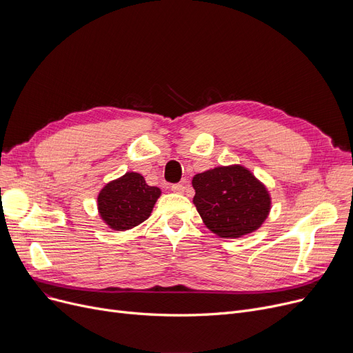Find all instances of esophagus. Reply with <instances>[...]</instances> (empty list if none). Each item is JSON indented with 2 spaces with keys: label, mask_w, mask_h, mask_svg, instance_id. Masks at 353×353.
<instances>
[{
  "label": "esophagus",
  "mask_w": 353,
  "mask_h": 353,
  "mask_svg": "<svg viewBox=\"0 0 353 353\" xmlns=\"http://www.w3.org/2000/svg\"><path fill=\"white\" fill-rule=\"evenodd\" d=\"M172 192H174V193H177V194H183V193H184V186H183V184H180V183L173 184V186H172Z\"/></svg>",
  "instance_id": "1"
}]
</instances>
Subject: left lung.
I'll return each mask as SVG.
<instances>
[{
	"mask_svg": "<svg viewBox=\"0 0 353 353\" xmlns=\"http://www.w3.org/2000/svg\"><path fill=\"white\" fill-rule=\"evenodd\" d=\"M192 184L203 223L220 237L253 233L269 216L272 199L266 186L243 165L214 167L196 174Z\"/></svg>",
	"mask_w": 353,
	"mask_h": 353,
	"instance_id": "1",
	"label": "left lung"
}]
</instances>
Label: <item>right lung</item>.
Here are the masks:
<instances>
[{
	"instance_id": "add662e5",
	"label": "right lung",
	"mask_w": 353,
	"mask_h": 353,
	"mask_svg": "<svg viewBox=\"0 0 353 353\" xmlns=\"http://www.w3.org/2000/svg\"><path fill=\"white\" fill-rule=\"evenodd\" d=\"M161 190L148 186L140 173L127 172L108 181L97 196L99 214L113 230H130L152 214Z\"/></svg>"
}]
</instances>
